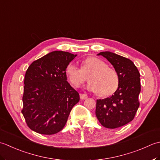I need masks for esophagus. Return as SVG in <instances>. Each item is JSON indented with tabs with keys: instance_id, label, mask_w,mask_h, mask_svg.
I'll return each mask as SVG.
<instances>
[{
	"instance_id": "obj_1",
	"label": "esophagus",
	"mask_w": 160,
	"mask_h": 160,
	"mask_svg": "<svg viewBox=\"0 0 160 160\" xmlns=\"http://www.w3.org/2000/svg\"><path fill=\"white\" fill-rule=\"evenodd\" d=\"M80 98L81 99H86L88 98V95L86 94H80Z\"/></svg>"
}]
</instances>
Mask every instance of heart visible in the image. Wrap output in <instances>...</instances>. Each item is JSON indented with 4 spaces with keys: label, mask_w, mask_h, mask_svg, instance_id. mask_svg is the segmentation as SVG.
<instances>
[{
    "label": "heart",
    "mask_w": 160,
    "mask_h": 160,
    "mask_svg": "<svg viewBox=\"0 0 160 160\" xmlns=\"http://www.w3.org/2000/svg\"><path fill=\"white\" fill-rule=\"evenodd\" d=\"M66 73L72 86L79 87L87 79L88 90L98 92L100 96L106 97L115 92L119 86V75L117 71L108 66L106 62L99 58L90 57L83 62L81 68L70 63L67 66Z\"/></svg>",
    "instance_id": "heart-1"
}]
</instances>
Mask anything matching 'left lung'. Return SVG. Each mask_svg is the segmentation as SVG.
Here are the masks:
<instances>
[{"instance_id":"left-lung-1","label":"left lung","mask_w":160,"mask_h":160,"mask_svg":"<svg viewBox=\"0 0 160 160\" xmlns=\"http://www.w3.org/2000/svg\"><path fill=\"white\" fill-rule=\"evenodd\" d=\"M97 55H102L112 65L119 82L111 97L97 100L95 114L105 128H117L131 122L138 111L141 91L140 74L128 58L110 52H102Z\"/></svg>"}]
</instances>
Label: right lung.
Wrapping results in <instances>:
<instances>
[{"label": "right lung", "instance_id": "add662e5", "mask_svg": "<svg viewBox=\"0 0 160 160\" xmlns=\"http://www.w3.org/2000/svg\"><path fill=\"white\" fill-rule=\"evenodd\" d=\"M77 55L54 51L32 62L24 79L21 112L31 130L54 135L63 128L79 94L67 81L66 67Z\"/></svg>", "mask_w": 160, "mask_h": 160}]
</instances>
